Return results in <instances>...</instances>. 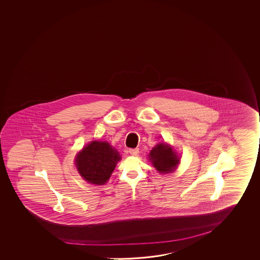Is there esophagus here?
I'll use <instances>...</instances> for the list:
<instances>
[{"label": "esophagus", "instance_id": "1", "mask_svg": "<svg viewBox=\"0 0 260 260\" xmlns=\"http://www.w3.org/2000/svg\"><path fill=\"white\" fill-rule=\"evenodd\" d=\"M128 152L132 154V156H136L137 154L139 153V149H128Z\"/></svg>", "mask_w": 260, "mask_h": 260}]
</instances>
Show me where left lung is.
<instances>
[{"mask_svg": "<svg viewBox=\"0 0 260 260\" xmlns=\"http://www.w3.org/2000/svg\"><path fill=\"white\" fill-rule=\"evenodd\" d=\"M149 159L160 173H171L179 165V159L173 149L164 143L157 145L151 149Z\"/></svg>", "mask_w": 260, "mask_h": 260, "instance_id": "1", "label": "left lung"}]
</instances>
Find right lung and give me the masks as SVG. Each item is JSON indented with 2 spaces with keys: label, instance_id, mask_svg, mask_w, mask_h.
Listing matches in <instances>:
<instances>
[{
  "label": "right lung",
  "instance_id": "right-lung-1",
  "mask_svg": "<svg viewBox=\"0 0 260 260\" xmlns=\"http://www.w3.org/2000/svg\"><path fill=\"white\" fill-rule=\"evenodd\" d=\"M119 159V152L108 142L92 141L77 156L76 166L88 182L103 185L110 179Z\"/></svg>",
  "mask_w": 260,
  "mask_h": 260
}]
</instances>
